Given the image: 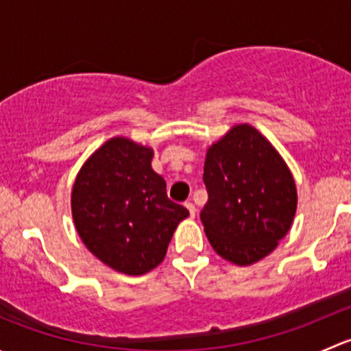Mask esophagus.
<instances>
[{
  "mask_svg": "<svg viewBox=\"0 0 351 351\" xmlns=\"http://www.w3.org/2000/svg\"><path fill=\"white\" fill-rule=\"evenodd\" d=\"M185 207L189 208V212H190V217H195V212H197L195 205H193L192 202H185Z\"/></svg>",
  "mask_w": 351,
  "mask_h": 351,
  "instance_id": "34e87169",
  "label": "esophagus"
}]
</instances>
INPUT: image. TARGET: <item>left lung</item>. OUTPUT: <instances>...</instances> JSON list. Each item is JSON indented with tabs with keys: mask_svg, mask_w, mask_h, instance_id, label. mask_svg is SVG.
Here are the masks:
<instances>
[{
	"mask_svg": "<svg viewBox=\"0 0 351 351\" xmlns=\"http://www.w3.org/2000/svg\"><path fill=\"white\" fill-rule=\"evenodd\" d=\"M200 212L208 243L224 260L251 265L277 247L297 207L295 183L275 147L247 123L212 144Z\"/></svg>",
	"mask_w": 351,
	"mask_h": 351,
	"instance_id": "left-lung-1",
	"label": "left lung"
}]
</instances>
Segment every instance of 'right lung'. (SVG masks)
Segmentation results:
<instances>
[{
    "label": "right lung",
    "mask_w": 351,
    "mask_h": 351,
    "mask_svg": "<svg viewBox=\"0 0 351 351\" xmlns=\"http://www.w3.org/2000/svg\"><path fill=\"white\" fill-rule=\"evenodd\" d=\"M151 159L149 147L113 137L84 162L73 186L80 238L98 260L127 275L158 267L176 226L189 217L166 195V182Z\"/></svg>",
    "instance_id": "1"
}]
</instances>
